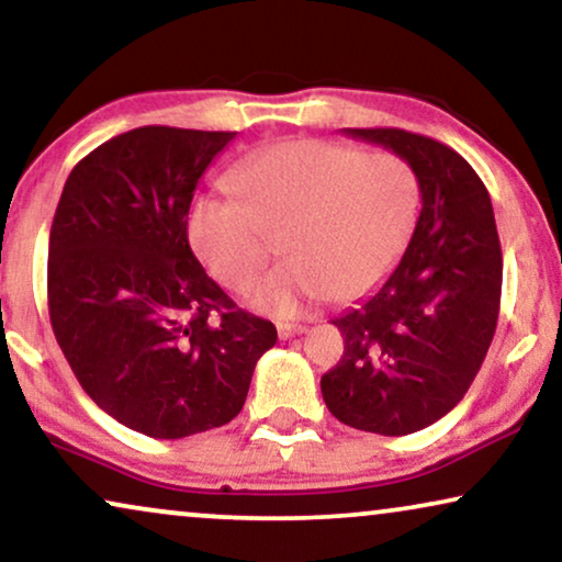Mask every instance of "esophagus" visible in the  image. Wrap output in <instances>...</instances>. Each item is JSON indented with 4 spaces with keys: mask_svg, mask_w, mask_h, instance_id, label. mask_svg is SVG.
Returning a JSON list of instances; mask_svg holds the SVG:
<instances>
[{
    "mask_svg": "<svg viewBox=\"0 0 562 562\" xmlns=\"http://www.w3.org/2000/svg\"><path fill=\"white\" fill-rule=\"evenodd\" d=\"M306 333V325L302 322H279V337L281 340H291V337Z\"/></svg>",
    "mask_w": 562,
    "mask_h": 562,
    "instance_id": "34e87169",
    "label": "esophagus"
}]
</instances>
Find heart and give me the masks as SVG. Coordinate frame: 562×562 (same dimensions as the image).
Masks as SVG:
<instances>
[{"mask_svg":"<svg viewBox=\"0 0 562 562\" xmlns=\"http://www.w3.org/2000/svg\"><path fill=\"white\" fill-rule=\"evenodd\" d=\"M240 199L202 196L189 210V240L206 271L240 289L271 256L286 258L256 281L248 302L294 314L325 294L350 302L402 256L422 212V181L396 153L289 140L260 150L233 173Z\"/></svg>","mask_w":562,"mask_h":562,"instance_id":"b5f03b06","label":"heart"}]
</instances>
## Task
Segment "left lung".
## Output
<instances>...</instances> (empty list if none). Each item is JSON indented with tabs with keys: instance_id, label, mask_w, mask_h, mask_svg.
Instances as JSON below:
<instances>
[{
	"instance_id": "left-lung-1",
	"label": "left lung",
	"mask_w": 562,
	"mask_h": 562,
	"mask_svg": "<svg viewBox=\"0 0 562 562\" xmlns=\"http://www.w3.org/2000/svg\"><path fill=\"white\" fill-rule=\"evenodd\" d=\"M345 135L409 160L422 212L389 279L333 319L345 352L322 375V398L342 425L412 435L465 396L494 340L504 268L494 206L471 164L432 137L396 127Z\"/></svg>"
}]
</instances>
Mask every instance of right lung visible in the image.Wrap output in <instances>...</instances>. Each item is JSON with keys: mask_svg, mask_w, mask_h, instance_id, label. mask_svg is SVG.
<instances>
[{"mask_svg": "<svg viewBox=\"0 0 562 562\" xmlns=\"http://www.w3.org/2000/svg\"><path fill=\"white\" fill-rule=\"evenodd\" d=\"M233 137L164 125L112 137L74 166L53 217V335L91 402L158 440L235 419L279 337L189 245L196 183Z\"/></svg>", "mask_w": 562, "mask_h": 562, "instance_id": "1", "label": "right lung"}]
</instances>
